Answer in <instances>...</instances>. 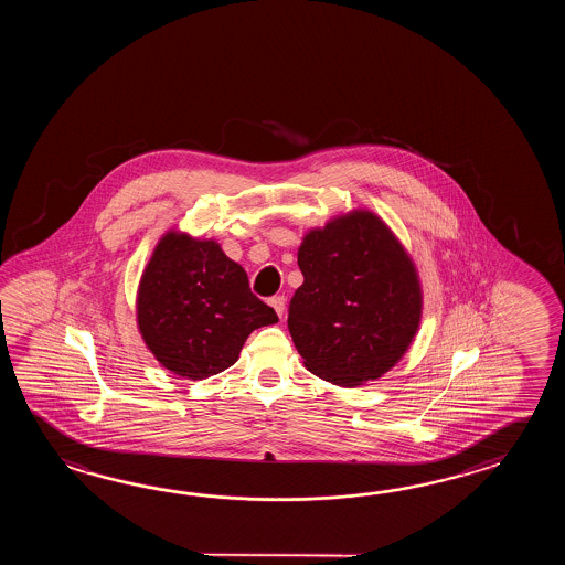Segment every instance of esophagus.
Returning <instances> with one entry per match:
<instances>
[{
  "mask_svg": "<svg viewBox=\"0 0 565 565\" xmlns=\"http://www.w3.org/2000/svg\"><path fill=\"white\" fill-rule=\"evenodd\" d=\"M270 307L277 311L278 317H282L285 309H287V300H285V297H273L270 299Z\"/></svg>",
  "mask_w": 565,
  "mask_h": 565,
  "instance_id": "34e87169",
  "label": "esophagus"
}]
</instances>
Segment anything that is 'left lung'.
Instances as JSON below:
<instances>
[{
  "label": "left lung",
  "mask_w": 565,
  "mask_h": 565,
  "mask_svg": "<svg viewBox=\"0 0 565 565\" xmlns=\"http://www.w3.org/2000/svg\"><path fill=\"white\" fill-rule=\"evenodd\" d=\"M302 285L288 331L309 372L358 387L404 358L422 321L418 268L372 210L355 207L311 228L300 242Z\"/></svg>",
  "instance_id": "obj_1"
}]
</instances>
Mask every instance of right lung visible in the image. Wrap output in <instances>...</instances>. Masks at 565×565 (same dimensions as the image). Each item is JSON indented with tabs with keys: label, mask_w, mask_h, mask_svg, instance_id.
Instances as JSON below:
<instances>
[{
	"label": "right lung",
	"mask_w": 565,
	"mask_h": 565,
	"mask_svg": "<svg viewBox=\"0 0 565 565\" xmlns=\"http://www.w3.org/2000/svg\"><path fill=\"white\" fill-rule=\"evenodd\" d=\"M135 311L153 358L188 380L228 370L254 329L278 321L216 241L175 228L159 238L145 266Z\"/></svg>",
	"instance_id": "right-lung-1"
}]
</instances>
